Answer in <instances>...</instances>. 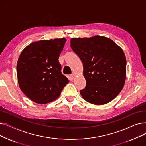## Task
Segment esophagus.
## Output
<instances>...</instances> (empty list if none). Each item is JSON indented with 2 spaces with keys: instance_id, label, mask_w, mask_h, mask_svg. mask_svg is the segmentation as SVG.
Returning a JSON list of instances; mask_svg holds the SVG:
<instances>
[{
  "instance_id": "obj_1",
  "label": "esophagus",
  "mask_w": 146,
  "mask_h": 146,
  "mask_svg": "<svg viewBox=\"0 0 146 146\" xmlns=\"http://www.w3.org/2000/svg\"><path fill=\"white\" fill-rule=\"evenodd\" d=\"M70 76H71V78H72V79H74V78H75V76H76V75H75L74 74H73H73H72L70 75Z\"/></svg>"
}]
</instances>
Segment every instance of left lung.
<instances>
[{"label": "left lung", "instance_id": "left-lung-1", "mask_svg": "<svg viewBox=\"0 0 146 146\" xmlns=\"http://www.w3.org/2000/svg\"><path fill=\"white\" fill-rule=\"evenodd\" d=\"M70 46L83 65L86 87L80 92L87 102L104 105L122 89L126 78V58L122 50L105 36L72 38Z\"/></svg>", "mask_w": 146, "mask_h": 146}]
</instances>
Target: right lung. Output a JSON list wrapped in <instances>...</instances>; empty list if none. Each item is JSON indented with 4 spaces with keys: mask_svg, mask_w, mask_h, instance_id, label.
<instances>
[{
    "mask_svg": "<svg viewBox=\"0 0 146 146\" xmlns=\"http://www.w3.org/2000/svg\"><path fill=\"white\" fill-rule=\"evenodd\" d=\"M66 42L64 38L36 41L21 53L17 66L19 86L34 102L55 101L69 82L61 73L58 61Z\"/></svg>",
    "mask_w": 146,
    "mask_h": 146,
    "instance_id": "1",
    "label": "right lung"
}]
</instances>
